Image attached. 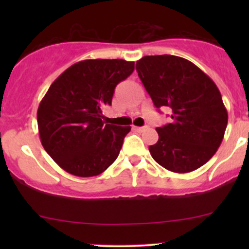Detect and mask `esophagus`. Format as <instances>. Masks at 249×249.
I'll list each match as a JSON object with an SVG mask.
<instances>
[{
    "label": "esophagus",
    "mask_w": 249,
    "mask_h": 249,
    "mask_svg": "<svg viewBox=\"0 0 249 249\" xmlns=\"http://www.w3.org/2000/svg\"><path fill=\"white\" fill-rule=\"evenodd\" d=\"M134 129L136 131H143V130H145V126H134Z\"/></svg>",
    "instance_id": "obj_1"
}]
</instances>
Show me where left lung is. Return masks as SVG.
Here are the masks:
<instances>
[{"label":"left lung","mask_w":249,"mask_h":249,"mask_svg":"<svg viewBox=\"0 0 249 249\" xmlns=\"http://www.w3.org/2000/svg\"><path fill=\"white\" fill-rule=\"evenodd\" d=\"M136 71L157 108L169 107L171 123L157 127L153 159L169 171L187 173L205 165L219 148L228 110L219 89L196 65L175 55L143 56Z\"/></svg>","instance_id":"1"}]
</instances>
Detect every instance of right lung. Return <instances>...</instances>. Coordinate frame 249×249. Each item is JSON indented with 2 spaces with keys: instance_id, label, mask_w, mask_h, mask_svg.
<instances>
[{
  "instance_id": "obj_1",
  "label": "right lung",
  "mask_w": 249,
  "mask_h": 249,
  "mask_svg": "<svg viewBox=\"0 0 249 249\" xmlns=\"http://www.w3.org/2000/svg\"><path fill=\"white\" fill-rule=\"evenodd\" d=\"M135 62L90 59L72 65L53 82L37 110L42 145L53 160L78 177H94L115 161L130 126L105 124L117 84Z\"/></svg>"
}]
</instances>
